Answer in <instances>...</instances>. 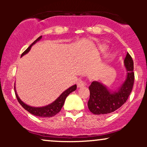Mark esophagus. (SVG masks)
<instances>
[{
	"mask_svg": "<svg viewBox=\"0 0 147 147\" xmlns=\"http://www.w3.org/2000/svg\"><path fill=\"white\" fill-rule=\"evenodd\" d=\"M77 87L78 88H82L84 86H86L87 85V83L86 82H84L83 80H79L77 82Z\"/></svg>",
	"mask_w": 147,
	"mask_h": 147,
	"instance_id": "34e87169",
	"label": "esophagus"
}]
</instances>
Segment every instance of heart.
I'll return each mask as SVG.
<instances>
[{
	"label": "heart",
	"instance_id": "1",
	"mask_svg": "<svg viewBox=\"0 0 147 147\" xmlns=\"http://www.w3.org/2000/svg\"><path fill=\"white\" fill-rule=\"evenodd\" d=\"M99 50H100L101 52H104V51H105V50H106V47L105 46V45H100V46L99 47Z\"/></svg>",
	"mask_w": 147,
	"mask_h": 147
}]
</instances>
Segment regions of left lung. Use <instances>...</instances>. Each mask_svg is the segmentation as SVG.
<instances>
[{"mask_svg": "<svg viewBox=\"0 0 147 147\" xmlns=\"http://www.w3.org/2000/svg\"><path fill=\"white\" fill-rule=\"evenodd\" d=\"M127 75L125 81L116 90H111L102 82L94 81L89 86L90 99L88 106L95 115L109 114L122 106L127 100L134 83L133 61L127 53L124 61Z\"/></svg>", "mask_w": 147, "mask_h": 147, "instance_id": "left-lung-1", "label": "left lung"}]
</instances>
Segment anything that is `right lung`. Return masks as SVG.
<instances>
[{"label": "right lung", "mask_w": 147, "mask_h": 147, "mask_svg": "<svg viewBox=\"0 0 147 147\" xmlns=\"http://www.w3.org/2000/svg\"><path fill=\"white\" fill-rule=\"evenodd\" d=\"M41 38H42V36H39L36 40H35V41H34L33 43H32V44L23 52V53H22L21 57H23V55H26L27 53H28V52H30L32 46L34 44H35L37 41L41 40ZM76 89H77V85L75 84V85L72 86L71 87L68 88L67 90H65L64 92H62V93L60 95L59 97L56 100L54 101L53 102L51 103V104H48V105L45 106H42V107H33V106H29L28 105V104H25V103L19 98L17 92H16V88H15V86H14L15 93H16V98H17V100L18 101V102H19V104H21L23 108H24L25 110L28 111V112L30 113L31 114L34 115L38 116V117H53V116H55V115H57L58 113H59V111H61V108L63 107L64 102H65V99H66V97H68L69 94L71 93V92H73V91H75Z\"/></svg>", "instance_id": "1"}]
</instances>
